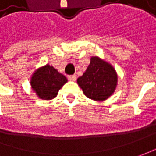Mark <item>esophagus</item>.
<instances>
[{"instance_id":"1","label":"esophagus","mask_w":156,"mask_h":156,"mask_svg":"<svg viewBox=\"0 0 156 156\" xmlns=\"http://www.w3.org/2000/svg\"><path fill=\"white\" fill-rule=\"evenodd\" d=\"M68 79H69V81H75L76 80V75H69L68 76Z\"/></svg>"}]
</instances>
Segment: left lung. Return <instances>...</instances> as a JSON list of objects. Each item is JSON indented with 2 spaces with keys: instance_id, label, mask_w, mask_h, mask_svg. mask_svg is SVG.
<instances>
[{
  "instance_id": "obj_1",
  "label": "left lung",
  "mask_w": 156,
  "mask_h": 156,
  "mask_svg": "<svg viewBox=\"0 0 156 156\" xmlns=\"http://www.w3.org/2000/svg\"><path fill=\"white\" fill-rule=\"evenodd\" d=\"M117 79L116 72L111 64L93 56L87 70L77 79V83L87 97L102 101L115 92Z\"/></svg>"
}]
</instances>
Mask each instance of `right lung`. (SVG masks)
<instances>
[{
	"instance_id": "right-lung-1",
	"label": "right lung",
	"mask_w": 156,
	"mask_h": 156,
	"mask_svg": "<svg viewBox=\"0 0 156 156\" xmlns=\"http://www.w3.org/2000/svg\"><path fill=\"white\" fill-rule=\"evenodd\" d=\"M68 79L54 67L47 64L32 75L30 84L34 91L42 100L54 99Z\"/></svg>"
}]
</instances>
